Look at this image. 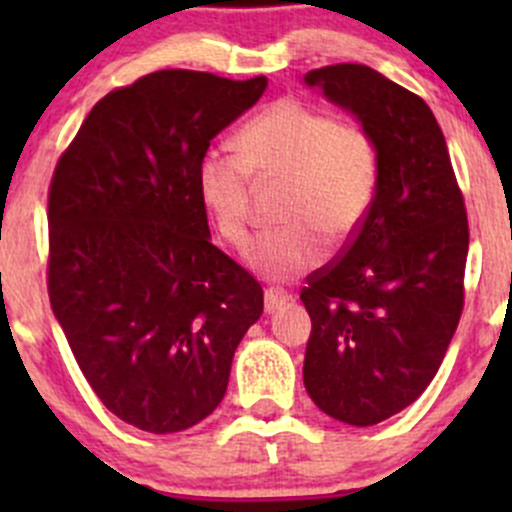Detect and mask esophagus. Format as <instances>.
Here are the masks:
<instances>
[{"label":"esophagus","instance_id":"34e87169","mask_svg":"<svg viewBox=\"0 0 512 512\" xmlns=\"http://www.w3.org/2000/svg\"><path fill=\"white\" fill-rule=\"evenodd\" d=\"M289 302V294L280 287H267L265 289V309L267 312H277Z\"/></svg>","mask_w":512,"mask_h":512}]
</instances>
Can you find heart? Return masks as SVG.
<instances>
[{
    "instance_id": "b5f03b06",
    "label": "heart",
    "mask_w": 512,
    "mask_h": 512,
    "mask_svg": "<svg viewBox=\"0 0 512 512\" xmlns=\"http://www.w3.org/2000/svg\"><path fill=\"white\" fill-rule=\"evenodd\" d=\"M237 151L213 148L198 160V190L230 245L250 240L255 178L287 183L282 223L257 237L247 262L275 282L294 280L324 257V242L347 245L361 230L379 188V146L369 128L337 121L302 98H277L237 133Z\"/></svg>"
}]
</instances>
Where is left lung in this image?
<instances>
[{
	"mask_svg": "<svg viewBox=\"0 0 512 512\" xmlns=\"http://www.w3.org/2000/svg\"><path fill=\"white\" fill-rule=\"evenodd\" d=\"M379 146V188L342 255L302 287L312 317L304 389L327 416L374 426L436 376L466 299L468 215L428 103L364 64L304 76Z\"/></svg>",
	"mask_w": 512,
	"mask_h": 512,
	"instance_id": "1",
	"label": "left lung"
}]
</instances>
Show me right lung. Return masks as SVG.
<instances>
[{"label": "right lung", "mask_w": 512, "mask_h": 512, "mask_svg": "<svg viewBox=\"0 0 512 512\" xmlns=\"http://www.w3.org/2000/svg\"><path fill=\"white\" fill-rule=\"evenodd\" d=\"M267 89L163 69L113 89L49 185L51 309L111 414L175 433L213 414L262 287L210 242L198 160Z\"/></svg>", "instance_id": "1"}]
</instances>
